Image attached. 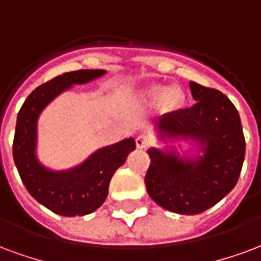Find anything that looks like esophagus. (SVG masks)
Wrapping results in <instances>:
<instances>
[{"instance_id": "obj_1", "label": "esophagus", "mask_w": 261, "mask_h": 261, "mask_svg": "<svg viewBox=\"0 0 261 261\" xmlns=\"http://www.w3.org/2000/svg\"><path fill=\"white\" fill-rule=\"evenodd\" d=\"M136 144L137 148H140V149H146V148H149L150 144H152V138H150L148 134H140V136H137Z\"/></svg>"}]
</instances>
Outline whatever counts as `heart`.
I'll use <instances>...</instances> for the list:
<instances>
[{
    "instance_id": "obj_1",
    "label": "heart",
    "mask_w": 261,
    "mask_h": 261,
    "mask_svg": "<svg viewBox=\"0 0 261 261\" xmlns=\"http://www.w3.org/2000/svg\"><path fill=\"white\" fill-rule=\"evenodd\" d=\"M162 92H163V90L162 88H152L149 91V95L153 96V98H156V96L162 95Z\"/></svg>"
}]
</instances>
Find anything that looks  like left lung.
Segmentation results:
<instances>
[{"label":"left lung","instance_id":"8db88e82","mask_svg":"<svg viewBox=\"0 0 261 261\" xmlns=\"http://www.w3.org/2000/svg\"><path fill=\"white\" fill-rule=\"evenodd\" d=\"M192 108L163 116L159 128L171 136L198 138L204 156L182 162L149 149L146 191L156 203L179 214H198L214 206L238 182L245 159L239 113L223 92L190 82Z\"/></svg>","mask_w":261,"mask_h":261}]
</instances>
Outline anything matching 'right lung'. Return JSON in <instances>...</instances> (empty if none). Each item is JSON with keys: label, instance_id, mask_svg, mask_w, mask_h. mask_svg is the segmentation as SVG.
<instances>
[{"label": "right lung", "instance_id": "1", "mask_svg": "<svg viewBox=\"0 0 261 261\" xmlns=\"http://www.w3.org/2000/svg\"><path fill=\"white\" fill-rule=\"evenodd\" d=\"M103 70H76L38 86L17 113L13 137V160L23 184L34 199L65 217L92 213L105 202L112 175L136 149L133 138L95 152L82 166L65 173L44 169L34 156L36 123L42 108L71 84L102 76Z\"/></svg>", "mask_w": 261, "mask_h": 261}]
</instances>
